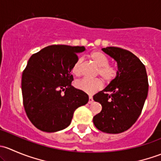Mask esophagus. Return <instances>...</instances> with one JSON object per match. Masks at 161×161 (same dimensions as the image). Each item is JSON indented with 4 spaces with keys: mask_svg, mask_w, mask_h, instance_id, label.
<instances>
[{
    "mask_svg": "<svg viewBox=\"0 0 161 161\" xmlns=\"http://www.w3.org/2000/svg\"><path fill=\"white\" fill-rule=\"evenodd\" d=\"M93 102V99H92V96H90L89 97V103H92Z\"/></svg>",
    "mask_w": 161,
    "mask_h": 161,
    "instance_id": "esophagus-1",
    "label": "esophagus"
}]
</instances>
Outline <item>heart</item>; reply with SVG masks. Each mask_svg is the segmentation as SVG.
Instances as JSON below:
<instances>
[{
    "label": "heart",
    "mask_w": 161,
    "mask_h": 161,
    "mask_svg": "<svg viewBox=\"0 0 161 161\" xmlns=\"http://www.w3.org/2000/svg\"><path fill=\"white\" fill-rule=\"evenodd\" d=\"M90 58L99 67L97 74L100 75L103 81L106 82H111L116 78L118 74L117 70L114 67L109 65V60L103 53L100 51L92 52L90 54ZM81 67H82V59L79 58L75 63L71 69V71L75 75H80ZM102 86H103V82L100 79L84 78L75 82L76 88L89 94L94 93L100 90Z\"/></svg>",
    "instance_id": "1"
}]
</instances>
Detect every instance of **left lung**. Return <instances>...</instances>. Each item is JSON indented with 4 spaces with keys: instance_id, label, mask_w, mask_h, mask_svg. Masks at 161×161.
Returning a JSON list of instances; mask_svg holds the SVG:
<instances>
[{
    "instance_id": "obj_1",
    "label": "left lung",
    "mask_w": 161,
    "mask_h": 161,
    "mask_svg": "<svg viewBox=\"0 0 161 161\" xmlns=\"http://www.w3.org/2000/svg\"><path fill=\"white\" fill-rule=\"evenodd\" d=\"M118 64L116 78L93 96L102 111L93 117L97 129L110 134L128 130L137 121L148 94L145 65L135 54L115 47L102 49Z\"/></svg>"
}]
</instances>
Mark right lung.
Here are the masks:
<instances>
[{
  "mask_svg": "<svg viewBox=\"0 0 161 161\" xmlns=\"http://www.w3.org/2000/svg\"><path fill=\"white\" fill-rule=\"evenodd\" d=\"M84 47L51 45L29 59L22 77L23 105L36 128L55 132L71 124L78 108L86 104L89 96L71 86V69Z\"/></svg>",
  "mask_w": 161,
  "mask_h": 161,
  "instance_id": "add662e5",
  "label": "right lung"
}]
</instances>
